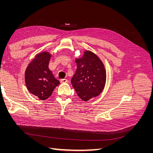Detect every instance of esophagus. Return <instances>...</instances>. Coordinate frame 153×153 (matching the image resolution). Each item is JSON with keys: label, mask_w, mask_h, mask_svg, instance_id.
I'll use <instances>...</instances> for the list:
<instances>
[{"label": "esophagus", "mask_w": 153, "mask_h": 153, "mask_svg": "<svg viewBox=\"0 0 153 153\" xmlns=\"http://www.w3.org/2000/svg\"><path fill=\"white\" fill-rule=\"evenodd\" d=\"M60 82H61V83H67L68 80L66 79V78H64V79H61V80H60Z\"/></svg>", "instance_id": "1"}]
</instances>
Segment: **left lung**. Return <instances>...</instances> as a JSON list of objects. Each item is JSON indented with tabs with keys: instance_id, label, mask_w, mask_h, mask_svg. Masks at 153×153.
<instances>
[{
	"instance_id": "obj_1",
	"label": "left lung",
	"mask_w": 153,
	"mask_h": 153,
	"mask_svg": "<svg viewBox=\"0 0 153 153\" xmlns=\"http://www.w3.org/2000/svg\"><path fill=\"white\" fill-rule=\"evenodd\" d=\"M77 68L71 82L78 96L88 101L103 91L106 82V71L100 58L89 50L82 58L76 59Z\"/></svg>"
}]
</instances>
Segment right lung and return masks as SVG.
Listing matches in <instances>:
<instances>
[{"instance_id":"obj_1","label":"right lung","mask_w":153,"mask_h":153,"mask_svg":"<svg viewBox=\"0 0 153 153\" xmlns=\"http://www.w3.org/2000/svg\"><path fill=\"white\" fill-rule=\"evenodd\" d=\"M51 56L47 52L37 54L27 67L25 73L27 89L41 100L48 98L60 84L48 68Z\"/></svg>"}]
</instances>
